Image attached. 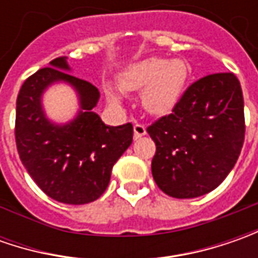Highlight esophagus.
<instances>
[{"instance_id":"obj_1","label":"esophagus","mask_w":258,"mask_h":258,"mask_svg":"<svg viewBox=\"0 0 258 258\" xmlns=\"http://www.w3.org/2000/svg\"><path fill=\"white\" fill-rule=\"evenodd\" d=\"M134 132H135V136H136V138H141V136H145V135H146V127H145V124L135 123Z\"/></svg>"}]
</instances>
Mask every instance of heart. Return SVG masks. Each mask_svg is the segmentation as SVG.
I'll list each match as a JSON object with an SVG mask.
<instances>
[{"label":"heart","mask_w":258,"mask_h":258,"mask_svg":"<svg viewBox=\"0 0 258 258\" xmlns=\"http://www.w3.org/2000/svg\"><path fill=\"white\" fill-rule=\"evenodd\" d=\"M188 66L179 58L166 60L148 57L129 66L120 75V86L126 92H142V103L152 114L169 113L181 100L188 80ZM107 96L114 104H122L123 93L109 87Z\"/></svg>","instance_id":"1"}]
</instances>
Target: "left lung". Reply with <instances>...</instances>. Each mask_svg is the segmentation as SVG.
I'll list each match as a JSON object with an SVG mask.
<instances>
[{
    "label": "left lung",
    "instance_id": "left-lung-1",
    "mask_svg": "<svg viewBox=\"0 0 258 258\" xmlns=\"http://www.w3.org/2000/svg\"><path fill=\"white\" fill-rule=\"evenodd\" d=\"M156 145L152 175L173 198L211 192L231 172L244 144V100L233 73H215L189 86L172 113L148 129Z\"/></svg>",
    "mask_w": 258,
    "mask_h": 258
}]
</instances>
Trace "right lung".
<instances>
[{
	"label": "right lung",
	"mask_w": 258,
	"mask_h": 258,
	"mask_svg": "<svg viewBox=\"0 0 258 258\" xmlns=\"http://www.w3.org/2000/svg\"><path fill=\"white\" fill-rule=\"evenodd\" d=\"M67 57L30 76L17 97L15 144L34 182L58 203L82 205L106 191L112 168L131 146L132 123L107 126L93 112L100 93L92 83L70 73ZM54 83H67L79 97L73 121L58 125L45 116L42 93Z\"/></svg>",
	"instance_id": "right-lung-1"
}]
</instances>
